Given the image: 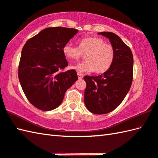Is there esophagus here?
<instances>
[{
  "mask_svg": "<svg viewBox=\"0 0 158 158\" xmlns=\"http://www.w3.org/2000/svg\"><path fill=\"white\" fill-rule=\"evenodd\" d=\"M78 77L79 79H82L83 78V77H84V75H82L81 73H78Z\"/></svg>",
  "mask_w": 158,
  "mask_h": 158,
  "instance_id": "34e87169",
  "label": "esophagus"
}]
</instances>
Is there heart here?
Segmentation results:
<instances>
[{
  "label": "heart",
  "instance_id": "1",
  "mask_svg": "<svg viewBox=\"0 0 158 158\" xmlns=\"http://www.w3.org/2000/svg\"><path fill=\"white\" fill-rule=\"evenodd\" d=\"M78 43V48L69 43L62 47L63 54L70 60H78L82 53H86V60L71 65V69L79 73L95 71L97 73H102L111 67L115 58V50L111 44L95 36L82 38Z\"/></svg>",
  "mask_w": 158,
  "mask_h": 158
}]
</instances>
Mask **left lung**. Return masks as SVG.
<instances>
[{
    "label": "left lung",
    "instance_id": "left-lung-1",
    "mask_svg": "<svg viewBox=\"0 0 158 158\" xmlns=\"http://www.w3.org/2000/svg\"><path fill=\"white\" fill-rule=\"evenodd\" d=\"M109 40L115 50L111 67L98 76H85L87 83L84 101L94 114L111 112L123 102L132 84L133 58L131 50L121 38L112 32H99Z\"/></svg>",
    "mask_w": 158,
    "mask_h": 158
}]
</instances>
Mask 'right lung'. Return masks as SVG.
<instances>
[{"mask_svg":"<svg viewBox=\"0 0 158 158\" xmlns=\"http://www.w3.org/2000/svg\"><path fill=\"white\" fill-rule=\"evenodd\" d=\"M78 32L72 28L48 27L24 45L19 79L27 98L38 109L57 108L65 92L78 80L75 70L60 72L68 65L62 47Z\"/></svg>","mask_w":158,"mask_h":158,"instance_id":"right-lung-1","label":"right lung"}]
</instances>
